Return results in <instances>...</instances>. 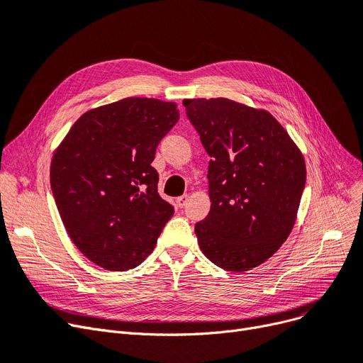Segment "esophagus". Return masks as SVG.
Listing matches in <instances>:
<instances>
[{"label": "esophagus", "mask_w": 363, "mask_h": 363, "mask_svg": "<svg viewBox=\"0 0 363 363\" xmlns=\"http://www.w3.org/2000/svg\"><path fill=\"white\" fill-rule=\"evenodd\" d=\"M189 200H190V196H189V194H184V196H181V197L177 199V205H178L179 208H184V206L186 205V202H189Z\"/></svg>", "instance_id": "34e87169"}]
</instances>
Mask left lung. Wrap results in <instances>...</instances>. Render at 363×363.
Wrapping results in <instances>:
<instances>
[{"label":"left lung","instance_id":"1","mask_svg":"<svg viewBox=\"0 0 363 363\" xmlns=\"http://www.w3.org/2000/svg\"><path fill=\"white\" fill-rule=\"evenodd\" d=\"M184 106L211 157V211L194 227L197 242L221 269L250 271L293 229L306 181L303 155L267 111L229 99Z\"/></svg>","mask_w":363,"mask_h":363}]
</instances>
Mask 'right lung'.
<instances>
[{"label":"right lung","instance_id":"1","mask_svg":"<svg viewBox=\"0 0 363 363\" xmlns=\"http://www.w3.org/2000/svg\"><path fill=\"white\" fill-rule=\"evenodd\" d=\"M178 119L177 103L123 99L85 112L53 152V199L92 263L128 271L152 252L173 206L160 197L151 163Z\"/></svg>","mask_w":363,"mask_h":363}]
</instances>
